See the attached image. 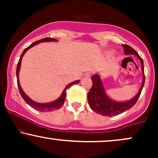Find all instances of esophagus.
<instances>
[{
  "mask_svg": "<svg viewBox=\"0 0 158 158\" xmlns=\"http://www.w3.org/2000/svg\"><path fill=\"white\" fill-rule=\"evenodd\" d=\"M90 76H91V73H90V72H88L85 74V77H90Z\"/></svg>",
  "mask_w": 158,
  "mask_h": 158,
  "instance_id": "esophagus-1",
  "label": "esophagus"
}]
</instances>
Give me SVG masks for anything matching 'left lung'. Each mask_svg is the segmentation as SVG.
<instances>
[{"label": "left lung", "instance_id": "8db88e82", "mask_svg": "<svg viewBox=\"0 0 158 158\" xmlns=\"http://www.w3.org/2000/svg\"><path fill=\"white\" fill-rule=\"evenodd\" d=\"M124 48L125 54H135L139 58L142 64V71L143 73V85L141 86L140 90L138 94L135 96L133 99H131L128 102H118L115 101L111 100L108 96L106 95L105 92L104 87H103L102 81L100 80V78L97 74L91 77L92 85L91 88L88 94V101L89 106L92 110L96 113L101 114L102 116L106 117H112V116L118 115L119 114H122L126 110L130 109L132 108L138 100L139 96H140L141 91L143 88L145 82V75H144V65H143V61L142 58L139 56L137 51L134 50L133 48L127 44H123Z\"/></svg>", "mask_w": 158, "mask_h": 158}]
</instances>
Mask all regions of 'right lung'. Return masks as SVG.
<instances>
[{
    "label": "right lung",
    "mask_w": 158,
    "mask_h": 158,
    "mask_svg": "<svg viewBox=\"0 0 158 158\" xmlns=\"http://www.w3.org/2000/svg\"><path fill=\"white\" fill-rule=\"evenodd\" d=\"M56 41V40L55 39H52V38H44V39L39 40V41H35V42L32 43V44H30V46L28 47V48H27L24 50H23L22 54H21L19 62H18L17 69H16V76H17V84H18V87H19V90L20 94H21V96L22 97L23 100H24L25 102H26L27 104L29 105V106H31L32 108H34V109L39 110V111H41V112L52 111V110H53L59 109V108H60L63 105H64V100H65V99H66V90H68V88H70V86H71V85H73L74 84H78V83L79 82V80H77V81H73V82L70 83V84H68V85H67L66 88H64V91H63V93L61 94L60 97H59L58 99H56V101H54V102H50V103H38V102H34V101H32L31 99H30V98L27 97L26 94H24V92L23 91L22 88H21V85H20V84H19V73L20 68H21V59H22L23 54H24L25 52H27V50H28L30 48L33 47L34 45L39 44V43H40V42H44V41Z\"/></svg>",
    "instance_id": "1"
}]
</instances>
